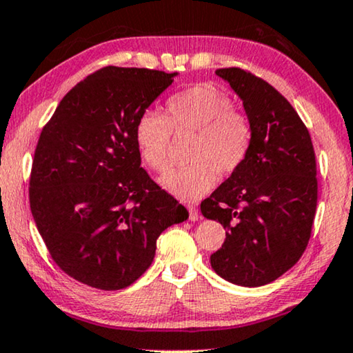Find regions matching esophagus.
<instances>
[{
  "instance_id": "esophagus-1",
  "label": "esophagus",
  "mask_w": 353,
  "mask_h": 353,
  "mask_svg": "<svg viewBox=\"0 0 353 353\" xmlns=\"http://www.w3.org/2000/svg\"><path fill=\"white\" fill-rule=\"evenodd\" d=\"M187 210H188V219L193 220V222H194V220L199 219V212H198L196 206H193V204H188Z\"/></svg>"
}]
</instances>
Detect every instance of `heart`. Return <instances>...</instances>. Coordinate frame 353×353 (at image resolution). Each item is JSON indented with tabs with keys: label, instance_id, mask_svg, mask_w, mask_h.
Instances as JSON below:
<instances>
[{
	"label": "heart",
	"instance_id": "1",
	"mask_svg": "<svg viewBox=\"0 0 353 353\" xmlns=\"http://www.w3.org/2000/svg\"><path fill=\"white\" fill-rule=\"evenodd\" d=\"M194 133L188 150L190 165L170 170L161 187L181 201H194L215 185L217 172L230 176L250 154L254 131L249 119L231 108L223 93L209 85H192L166 99V115L144 110L133 128L141 160L152 171L168 166L171 134Z\"/></svg>",
	"mask_w": 353,
	"mask_h": 353
}]
</instances>
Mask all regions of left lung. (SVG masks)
Instances as JSON below:
<instances>
[{
  "instance_id": "1",
  "label": "left lung",
  "mask_w": 353,
  "mask_h": 353,
  "mask_svg": "<svg viewBox=\"0 0 353 353\" xmlns=\"http://www.w3.org/2000/svg\"><path fill=\"white\" fill-rule=\"evenodd\" d=\"M243 99L254 131L250 154L201 203L206 219L227 230L210 266L243 287L266 285L298 263L312 233L317 165L311 134L290 103L241 68L215 71Z\"/></svg>"
}]
</instances>
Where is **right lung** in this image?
<instances>
[{"label": "right lung", "instance_id": "add662e5", "mask_svg": "<svg viewBox=\"0 0 353 353\" xmlns=\"http://www.w3.org/2000/svg\"><path fill=\"white\" fill-rule=\"evenodd\" d=\"M176 72L106 66L65 94L44 125L30 176V208L52 260L99 290L144 274L163 230L187 209L152 181L134 145L136 120Z\"/></svg>", "mask_w": 353, "mask_h": 353}]
</instances>
